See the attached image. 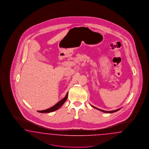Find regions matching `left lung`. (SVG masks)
<instances>
[{
	"label": "left lung",
	"instance_id": "8db88e82",
	"mask_svg": "<svg viewBox=\"0 0 149 149\" xmlns=\"http://www.w3.org/2000/svg\"><path fill=\"white\" fill-rule=\"evenodd\" d=\"M93 108H94L96 109H97V110H100V111H102V112H104V113H115V112H116L117 111H118L120 109H121V108L118 109L117 110H113V111H104L103 110H102V109H100L97 108H95V107H93V106H92V105H91Z\"/></svg>",
	"mask_w": 149,
	"mask_h": 149
}]
</instances>
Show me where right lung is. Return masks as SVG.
Wrapping results in <instances>:
<instances>
[{"mask_svg": "<svg viewBox=\"0 0 149 149\" xmlns=\"http://www.w3.org/2000/svg\"><path fill=\"white\" fill-rule=\"evenodd\" d=\"M68 93H67V94L65 95V97L63 98V99L61 100L59 102H58L57 104L56 105H54V106H53L52 107L50 108L49 109H47L46 110H42V111H38V112L41 113H51V112H52V111H54L55 110L58 109L62 105H63L66 101V100L68 98Z\"/></svg>", "mask_w": 149, "mask_h": 149, "instance_id": "obj_1", "label": "right lung"}]
</instances>
